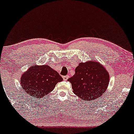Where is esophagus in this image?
<instances>
[{"instance_id":"34e87169","label":"esophagus","mask_w":134,"mask_h":134,"mask_svg":"<svg viewBox=\"0 0 134 134\" xmlns=\"http://www.w3.org/2000/svg\"><path fill=\"white\" fill-rule=\"evenodd\" d=\"M69 78V76H63V79L64 80H67Z\"/></svg>"}]
</instances>
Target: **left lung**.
<instances>
[{
	"label": "left lung",
	"mask_w": 134,
	"mask_h": 134,
	"mask_svg": "<svg viewBox=\"0 0 134 134\" xmlns=\"http://www.w3.org/2000/svg\"><path fill=\"white\" fill-rule=\"evenodd\" d=\"M109 74L99 62L90 60L80 63L75 69V74L68 81L73 92L86 101L92 100L104 94L109 83Z\"/></svg>",
	"instance_id": "1"
}]
</instances>
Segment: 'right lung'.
Segmentation results:
<instances>
[{"label":"right lung","mask_w":134,"mask_h":134,"mask_svg":"<svg viewBox=\"0 0 134 134\" xmlns=\"http://www.w3.org/2000/svg\"><path fill=\"white\" fill-rule=\"evenodd\" d=\"M63 78L48 65H34L22 75L20 83L27 94L36 98L51 92Z\"/></svg>","instance_id":"1"}]
</instances>
